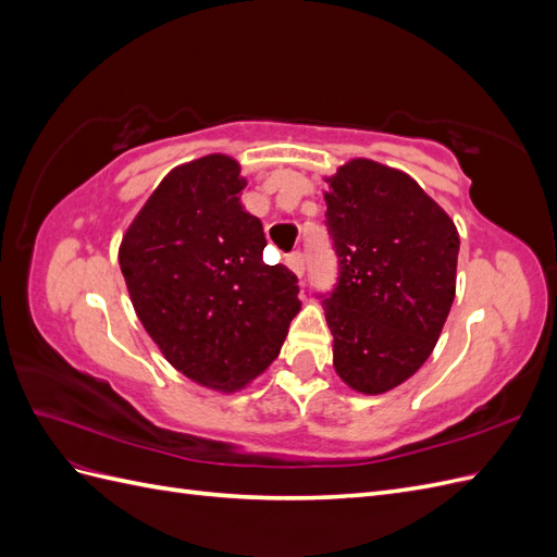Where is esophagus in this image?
Instances as JSON below:
<instances>
[{"mask_svg": "<svg viewBox=\"0 0 557 557\" xmlns=\"http://www.w3.org/2000/svg\"><path fill=\"white\" fill-rule=\"evenodd\" d=\"M288 267L293 269V272H295L297 276H305V269H307V258H305V252H301V250L290 252V256H288Z\"/></svg>", "mask_w": 557, "mask_h": 557, "instance_id": "obj_1", "label": "esophagus"}]
</instances>
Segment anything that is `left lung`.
I'll use <instances>...</instances> for the list:
<instances>
[{
	"label": "left lung",
	"instance_id": "8db88e82",
	"mask_svg": "<svg viewBox=\"0 0 557 557\" xmlns=\"http://www.w3.org/2000/svg\"><path fill=\"white\" fill-rule=\"evenodd\" d=\"M327 183L339 276L320 297L334 369L352 391L381 395L413 376L440 339L460 237L446 211L391 166L350 160Z\"/></svg>",
	"mask_w": 557,
	"mask_h": 557
}]
</instances>
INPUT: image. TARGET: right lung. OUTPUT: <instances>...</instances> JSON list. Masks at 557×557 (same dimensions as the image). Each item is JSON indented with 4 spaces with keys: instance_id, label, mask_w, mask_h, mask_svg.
Instances as JSON below:
<instances>
[{
    "instance_id": "1",
    "label": "right lung",
    "mask_w": 557,
    "mask_h": 557,
    "mask_svg": "<svg viewBox=\"0 0 557 557\" xmlns=\"http://www.w3.org/2000/svg\"><path fill=\"white\" fill-rule=\"evenodd\" d=\"M227 156L164 176L121 244L141 325L188 379L237 391L278 356L299 311L297 276L267 264L260 218L242 207L246 181Z\"/></svg>"
}]
</instances>
